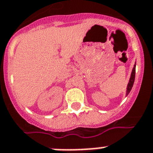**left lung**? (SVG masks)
Wrapping results in <instances>:
<instances>
[{
  "mask_svg": "<svg viewBox=\"0 0 153 153\" xmlns=\"http://www.w3.org/2000/svg\"><path fill=\"white\" fill-rule=\"evenodd\" d=\"M135 65H136V64L135 63L133 68H132V73H131V76H130V78H129V82H128V85H127V88H126V96H127V95L129 94L130 91L132 90V86H133L134 81H135Z\"/></svg>",
  "mask_w": 153,
  "mask_h": 153,
  "instance_id": "obj_1",
  "label": "left lung"
}]
</instances>
